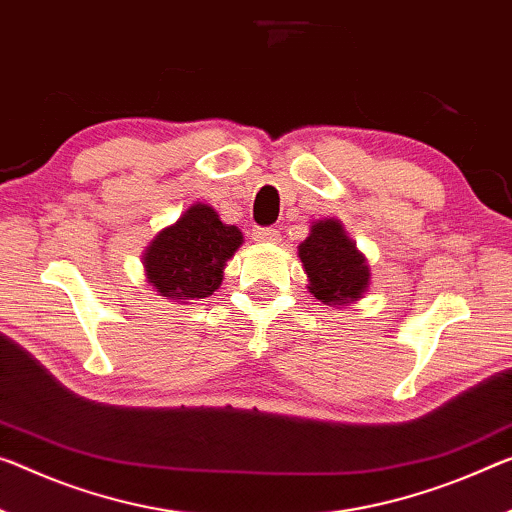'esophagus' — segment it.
Segmentation results:
<instances>
[{
    "label": "esophagus",
    "mask_w": 512,
    "mask_h": 512,
    "mask_svg": "<svg viewBox=\"0 0 512 512\" xmlns=\"http://www.w3.org/2000/svg\"><path fill=\"white\" fill-rule=\"evenodd\" d=\"M254 240L256 242H272V245H274V242L281 240L279 238V229H272V226H270V229H256L254 231Z\"/></svg>",
    "instance_id": "obj_1"
}]
</instances>
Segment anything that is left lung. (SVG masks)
I'll use <instances>...</instances> for the list:
<instances>
[{
  "label": "left lung",
  "mask_w": 512,
  "mask_h": 512,
  "mask_svg": "<svg viewBox=\"0 0 512 512\" xmlns=\"http://www.w3.org/2000/svg\"><path fill=\"white\" fill-rule=\"evenodd\" d=\"M309 293L327 306L357 304L371 288V265L338 219L311 222L309 238L297 247Z\"/></svg>",
  "instance_id": "obj_1"
}]
</instances>
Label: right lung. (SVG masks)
Returning a JSON list of instances; mask_svg holds the SVG:
<instances>
[{
    "label": "right lung",
    "instance_id": "add662e5",
    "mask_svg": "<svg viewBox=\"0 0 512 512\" xmlns=\"http://www.w3.org/2000/svg\"><path fill=\"white\" fill-rule=\"evenodd\" d=\"M242 242L238 226L224 224L215 208L196 201L148 242L141 256L146 281L164 300H203L222 286L226 261Z\"/></svg>",
    "mask_w": 512,
    "mask_h": 512
}]
</instances>
